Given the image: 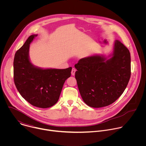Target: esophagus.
Returning a JSON list of instances; mask_svg holds the SVG:
<instances>
[{
  "label": "esophagus",
  "mask_w": 146,
  "mask_h": 146,
  "mask_svg": "<svg viewBox=\"0 0 146 146\" xmlns=\"http://www.w3.org/2000/svg\"><path fill=\"white\" fill-rule=\"evenodd\" d=\"M76 71V69H75V68H73V69H72V72H71V73H72V76H74Z\"/></svg>",
  "instance_id": "obj_1"
}]
</instances>
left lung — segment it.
Returning <instances> with one entry per match:
<instances>
[{
    "instance_id": "1",
    "label": "left lung",
    "mask_w": 146,
    "mask_h": 146,
    "mask_svg": "<svg viewBox=\"0 0 146 146\" xmlns=\"http://www.w3.org/2000/svg\"><path fill=\"white\" fill-rule=\"evenodd\" d=\"M75 77L81 98L94 108L109 106L125 90L131 77V55L118 40L113 53L106 57L93 55L80 59L74 65Z\"/></svg>"
}]
</instances>
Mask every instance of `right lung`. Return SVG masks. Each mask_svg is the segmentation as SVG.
<instances>
[{
  "instance_id": "1",
  "label": "right lung",
  "mask_w": 146,
  "mask_h": 146,
  "mask_svg": "<svg viewBox=\"0 0 146 146\" xmlns=\"http://www.w3.org/2000/svg\"><path fill=\"white\" fill-rule=\"evenodd\" d=\"M37 36H30L16 52L13 63L14 80L17 90L27 102L35 107L45 109L58 102L72 68L43 69L33 65L29 59V46Z\"/></svg>"
}]
</instances>
